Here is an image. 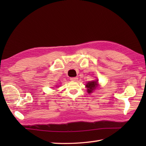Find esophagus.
Segmentation results:
<instances>
[{"label": "esophagus", "mask_w": 146, "mask_h": 146, "mask_svg": "<svg viewBox=\"0 0 146 146\" xmlns=\"http://www.w3.org/2000/svg\"><path fill=\"white\" fill-rule=\"evenodd\" d=\"M70 80L72 82H76L78 80V78L77 77H71L70 78Z\"/></svg>", "instance_id": "obj_1"}]
</instances>
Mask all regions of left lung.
I'll use <instances>...</instances> for the list:
<instances>
[{
    "label": "left lung",
    "mask_w": 146,
    "mask_h": 146,
    "mask_svg": "<svg viewBox=\"0 0 146 146\" xmlns=\"http://www.w3.org/2000/svg\"><path fill=\"white\" fill-rule=\"evenodd\" d=\"M98 86V81H92L89 82L86 85V88H87L88 93H92L93 91L97 88Z\"/></svg>",
    "instance_id": "8db88e82"
}]
</instances>
